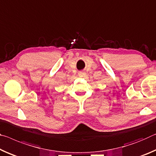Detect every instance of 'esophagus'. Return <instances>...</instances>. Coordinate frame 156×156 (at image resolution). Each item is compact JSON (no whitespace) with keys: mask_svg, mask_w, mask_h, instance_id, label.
<instances>
[{"mask_svg":"<svg viewBox=\"0 0 156 156\" xmlns=\"http://www.w3.org/2000/svg\"><path fill=\"white\" fill-rule=\"evenodd\" d=\"M78 75L80 76H83L86 75V73H85V72H84V71H80V72H79Z\"/></svg>","mask_w":156,"mask_h":156,"instance_id":"1","label":"esophagus"}]
</instances>
